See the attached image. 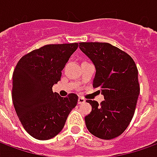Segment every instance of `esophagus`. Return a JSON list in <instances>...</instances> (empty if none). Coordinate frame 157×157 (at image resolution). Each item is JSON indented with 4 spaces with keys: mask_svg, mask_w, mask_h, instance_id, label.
Here are the masks:
<instances>
[{
    "mask_svg": "<svg viewBox=\"0 0 157 157\" xmlns=\"http://www.w3.org/2000/svg\"><path fill=\"white\" fill-rule=\"evenodd\" d=\"M85 102V98H78V104H82V103H84Z\"/></svg>",
    "mask_w": 157,
    "mask_h": 157,
    "instance_id": "34e87169",
    "label": "esophagus"
}]
</instances>
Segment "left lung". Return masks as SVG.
Segmentation results:
<instances>
[{
  "instance_id": "1",
  "label": "left lung",
  "mask_w": 157,
  "mask_h": 157,
  "mask_svg": "<svg viewBox=\"0 0 157 157\" xmlns=\"http://www.w3.org/2000/svg\"><path fill=\"white\" fill-rule=\"evenodd\" d=\"M79 47L95 65L93 87L101 89L104 96L100 104L86 100L92 106L85 117L86 128L98 138H116L135 113L140 94L136 65L127 53L109 43H80Z\"/></svg>"
}]
</instances>
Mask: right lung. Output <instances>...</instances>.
<instances>
[{
    "label": "right lung",
    "instance_id": "add662e5",
    "mask_svg": "<svg viewBox=\"0 0 157 157\" xmlns=\"http://www.w3.org/2000/svg\"><path fill=\"white\" fill-rule=\"evenodd\" d=\"M77 43L47 44L20 59L12 74V102L23 128L37 140H49L64 128L77 104L75 93L61 98L52 87Z\"/></svg>",
    "mask_w": 157,
    "mask_h": 157
}]
</instances>
